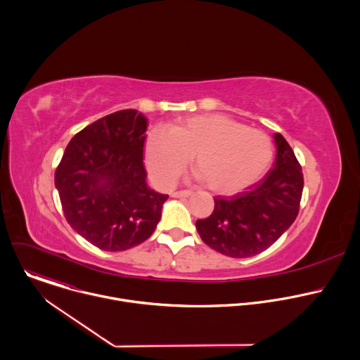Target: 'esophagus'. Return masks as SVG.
<instances>
[{"instance_id":"1","label":"esophagus","mask_w":360,"mask_h":360,"mask_svg":"<svg viewBox=\"0 0 360 360\" xmlns=\"http://www.w3.org/2000/svg\"><path fill=\"white\" fill-rule=\"evenodd\" d=\"M192 195H193V192H191V191H176V192H172L174 198H189Z\"/></svg>"}]
</instances>
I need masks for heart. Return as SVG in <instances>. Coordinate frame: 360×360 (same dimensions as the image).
Segmentation results:
<instances>
[{
  "mask_svg": "<svg viewBox=\"0 0 360 360\" xmlns=\"http://www.w3.org/2000/svg\"><path fill=\"white\" fill-rule=\"evenodd\" d=\"M192 158L205 186L235 195L258 182L274 160L271 138L225 115H195L172 122L168 132L152 131L145 142V165L160 186H171Z\"/></svg>",
  "mask_w": 360,
  "mask_h": 360,
  "instance_id": "obj_1",
  "label": "heart"
}]
</instances>
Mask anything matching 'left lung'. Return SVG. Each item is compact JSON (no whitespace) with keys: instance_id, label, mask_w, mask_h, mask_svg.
Listing matches in <instances>:
<instances>
[{"instance_id":"left-lung-1","label":"left lung","mask_w":360,"mask_h":360,"mask_svg":"<svg viewBox=\"0 0 360 360\" xmlns=\"http://www.w3.org/2000/svg\"><path fill=\"white\" fill-rule=\"evenodd\" d=\"M274 168L249 191L232 198L217 196L215 210L196 221L200 239L231 258H249L275 243L293 224L303 191L302 168L290 145L274 135Z\"/></svg>"}]
</instances>
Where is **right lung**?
Instances as JSON below:
<instances>
[{
  "mask_svg": "<svg viewBox=\"0 0 360 360\" xmlns=\"http://www.w3.org/2000/svg\"><path fill=\"white\" fill-rule=\"evenodd\" d=\"M146 125L136 110L99 118L70 141L56 171L68 224L102 250L120 252L142 243L161 219L168 195L146 185Z\"/></svg>",
  "mask_w": 360,
  "mask_h": 360,
  "instance_id": "add662e5",
  "label": "right lung"
}]
</instances>
